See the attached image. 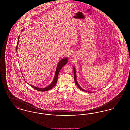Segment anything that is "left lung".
<instances>
[{
	"mask_svg": "<svg viewBox=\"0 0 130 130\" xmlns=\"http://www.w3.org/2000/svg\"><path fill=\"white\" fill-rule=\"evenodd\" d=\"M74 81H75V84H76V85L77 86V87H78V88L80 90H82V91H85V92H87V91H85V90H84V89H83L82 88H81V87L79 85V84H78V83H77V80H76V71H75V68H74ZM88 92V93H90V92Z\"/></svg>",
	"mask_w": 130,
	"mask_h": 130,
	"instance_id": "1",
	"label": "left lung"
}]
</instances>
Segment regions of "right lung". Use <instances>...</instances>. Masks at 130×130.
I'll return each mask as SVG.
<instances>
[{"instance_id":"1","label":"right lung","mask_w":130,"mask_h":130,"mask_svg":"<svg viewBox=\"0 0 130 130\" xmlns=\"http://www.w3.org/2000/svg\"><path fill=\"white\" fill-rule=\"evenodd\" d=\"M23 31V30H22ZM19 36L18 38V43H17V49H18V44H19ZM68 62V58H64L63 59H61L59 62H58L57 65V67L56 69V73H55V77L53 81V82L51 83V84L49 85L48 86L46 87L45 88H38L37 87L32 86L31 85L29 84L32 88H33L34 89H35V90H37V91H40V92H45V91H47L51 90V89H52L53 88H54V87L55 86L56 84L57 81V78H58V75L59 74V73L60 71V70L61 69V68L67 63Z\"/></svg>"}]
</instances>
